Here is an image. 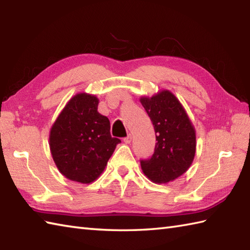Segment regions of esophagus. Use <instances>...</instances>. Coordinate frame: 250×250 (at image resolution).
<instances>
[{"instance_id":"1","label":"esophagus","mask_w":250,"mask_h":250,"mask_svg":"<svg viewBox=\"0 0 250 250\" xmlns=\"http://www.w3.org/2000/svg\"><path fill=\"white\" fill-rule=\"evenodd\" d=\"M124 142L125 143V144H130V143L132 142V135H131V134H129L128 136L125 137V139H124Z\"/></svg>"}]
</instances>
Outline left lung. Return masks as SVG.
Wrapping results in <instances>:
<instances>
[{
    "instance_id": "8db88e82",
    "label": "left lung",
    "mask_w": 250,
    "mask_h": 250,
    "mask_svg": "<svg viewBox=\"0 0 250 250\" xmlns=\"http://www.w3.org/2000/svg\"><path fill=\"white\" fill-rule=\"evenodd\" d=\"M156 132L155 152L142 160L145 176L155 184L173 182L188 171L196 149L195 129L179 100L169 91L160 90L152 97H141Z\"/></svg>"
}]
</instances>
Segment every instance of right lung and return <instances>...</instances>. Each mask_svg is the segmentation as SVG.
Wrapping results in <instances>:
<instances>
[{
  "mask_svg": "<svg viewBox=\"0 0 250 250\" xmlns=\"http://www.w3.org/2000/svg\"><path fill=\"white\" fill-rule=\"evenodd\" d=\"M98 105L94 94L79 92L51 125L52 159L63 176L73 182L91 184L98 179L121 142L111 137L109 120L99 113Z\"/></svg>",
  "mask_w": 250,
  "mask_h": 250,
  "instance_id": "obj_1",
  "label": "right lung"
}]
</instances>
